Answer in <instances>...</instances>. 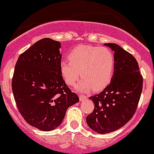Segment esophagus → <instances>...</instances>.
Instances as JSON below:
<instances>
[{"label": "esophagus", "instance_id": "esophagus-1", "mask_svg": "<svg viewBox=\"0 0 154 154\" xmlns=\"http://www.w3.org/2000/svg\"><path fill=\"white\" fill-rule=\"evenodd\" d=\"M79 97H80V101H83V100H86L87 99L86 96L83 95V94H80V95H79Z\"/></svg>", "mask_w": 154, "mask_h": 154}]
</instances>
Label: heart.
I'll list each match as a JSON object with an SVG mask.
<instances>
[{"mask_svg": "<svg viewBox=\"0 0 154 154\" xmlns=\"http://www.w3.org/2000/svg\"><path fill=\"white\" fill-rule=\"evenodd\" d=\"M68 60L60 62V72L68 86H74L80 74L82 80L75 86L77 91L86 92L91 88L100 91L112 79L116 57L109 48L81 45L70 52Z\"/></svg>", "mask_w": 154, "mask_h": 154, "instance_id": "heart-1", "label": "heart"}]
</instances>
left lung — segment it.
<instances>
[{"label":"left lung","mask_w":154,"mask_h":154,"mask_svg":"<svg viewBox=\"0 0 154 154\" xmlns=\"http://www.w3.org/2000/svg\"><path fill=\"white\" fill-rule=\"evenodd\" d=\"M104 45L115 52V72L103 91L89 97L94 109L86 117L88 127L100 134L116 131L132 119L143 86V78L135 57L119 45Z\"/></svg>","instance_id":"1"}]
</instances>
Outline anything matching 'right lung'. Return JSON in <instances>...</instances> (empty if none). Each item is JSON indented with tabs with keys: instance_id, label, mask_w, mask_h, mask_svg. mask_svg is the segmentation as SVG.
<instances>
[{
	"instance_id": "right-lung-1",
	"label": "right lung",
	"mask_w": 154,
	"mask_h": 154,
	"mask_svg": "<svg viewBox=\"0 0 154 154\" xmlns=\"http://www.w3.org/2000/svg\"><path fill=\"white\" fill-rule=\"evenodd\" d=\"M61 44L49 38L19 56L12 88L18 111L29 125L43 131L61 125L69 106L79 101L60 72Z\"/></svg>"
}]
</instances>
